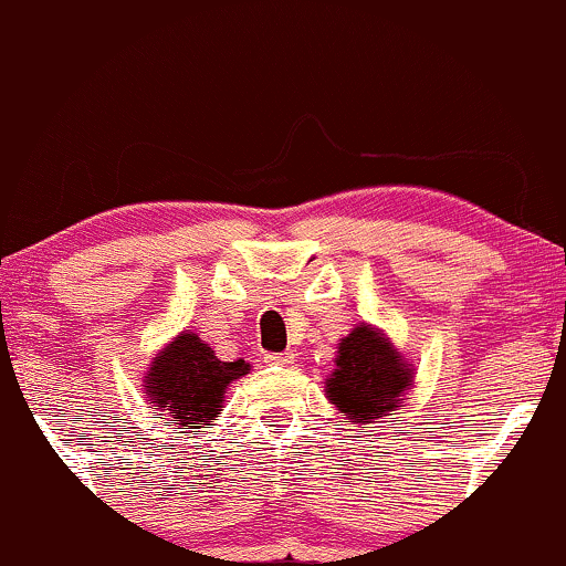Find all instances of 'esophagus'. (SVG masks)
Listing matches in <instances>:
<instances>
[{
	"label": "esophagus",
	"mask_w": 566,
	"mask_h": 566,
	"mask_svg": "<svg viewBox=\"0 0 566 566\" xmlns=\"http://www.w3.org/2000/svg\"><path fill=\"white\" fill-rule=\"evenodd\" d=\"M264 361L272 364V367H289V364L296 361V354H291V350H285V354H266Z\"/></svg>",
	"instance_id": "esophagus-1"
}]
</instances>
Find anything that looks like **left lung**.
<instances>
[{
    "mask_svg": "<svg viewBox=\"0 0 566 566\" xmlns=\"http://www.w3.org/2000/svg\"><path fill=\"white\" fill-rule=\"evenodd\" d=\"M416 386V367L382 329L356 324L354 332L337 343L334 369L326 378V399L350 423H378L397 416L405 394Z\"/></svg>",
    "mask_w": 566,
    "mask_h": 566,
    "instance_id": "8db88e82",
    "label": "left lung"
}]
</instances>
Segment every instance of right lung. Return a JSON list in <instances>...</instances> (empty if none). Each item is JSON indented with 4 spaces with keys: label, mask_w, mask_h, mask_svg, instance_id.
Returning a JSON list of instances; mask_svg holds the SVG:
<instances>
[{
    "label": "right lung",
    "mask_w": 566,
    "mask_h": 566,
    "mask_svg": "<svg viewBox=\"0 0 566 566\" xmlns=\"http://www.w3.org/2000/svg\"><path fill=\"white\" fill-rule=\"evenodd\" d=\"M248 373L251 364L242 358L221 361L197 332L184 329L148 364L143 394L159 416L178 421L180 429H210L227 402V388Z\"/></svg>",
    "instance_id": "1"
}]
</instances>
